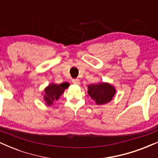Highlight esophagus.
<instances>
[{"mask_svg":"<svg viewBox=\"0 0 158 158\" xmlns=\"http://www.w3.org/2000/svg\"><path fill=\"white\" fill-rule=\"evenodd\" d=\"M72 82L75 85H79L80 83V80L79 79H72Z\"/></svg>","mask_w":158,"mask_h":158,"instance_id":"34e87169","label":"esophagus"}]
</instances>
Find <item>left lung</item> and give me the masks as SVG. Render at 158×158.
Returning <instances> with one entry per match:
<instances>
[{"mask_svg": "<svg viewBox=\"0 0 158 158\" xmlns=\"http://www.w3.org/2000/svg\"><path fill=\"white\" fill-rule=\"evenodd\" d=\"M88 93L97 105L106 104L110 102L116 93L115 88L108 83H100L88 86Z\"/></svg>", "mask_w": 158, "mask_h": 158, "instance_id": "obj_1", "label": "left lung"}]
</instances>
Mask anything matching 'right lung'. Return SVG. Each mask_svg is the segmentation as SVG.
<instances>
[{
  "instance_id": "obj_1",
  "label": "right lung",
  "mask_w": 158,
  "mask_h": 158,
  "mask_svg": "<svg viewBox=\"0 0 158 158\" xmlns=\"http://www.w3.org/2000/svg\"><path fill=\"white\" fill-rule=\"evenodd\" d=\"M68 82L61 83L59 85L51 84L47 87L44 90V100L48 106L53 104L55 100L59 99V98L62 94L65 88H68Z\"/></svg>"
}]
</instances>
